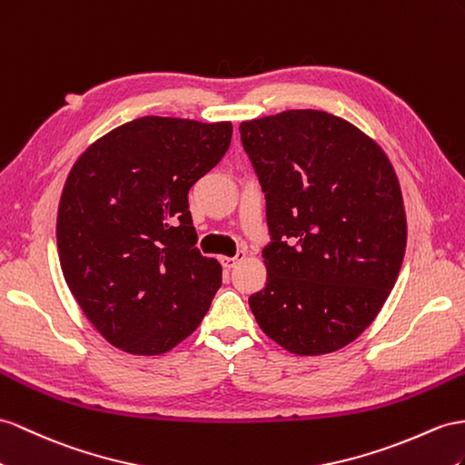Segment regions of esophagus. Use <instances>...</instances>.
<instances>
[{"instance_id":"34e87169","label":"esophagus","mask_w":465,"mask_h":465,"mask_svg":"<svg viewBox=\"0 0 465 465\" xmlns=\"http://www.w3.org/2000/svg\"><path fill=\"white\" fill-rule=\"evenodd\" d=\"M247 257V253L245 252H237V255L235 257H222L220 261H222V265L225 267V269H233L237 263H240V261H243Z\"/></svg>"}]
</instances>
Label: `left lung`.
<instances>
[{
	"instance_id": "obj_1",
	"label": "left lung",
	"mask_w": 465,
	"mask_h": 465,
	"mask_svg": "<svg viewBox=\"0 0 465 465\" xmlns=\"http://www.w3.org/2000/svg\"><path fill=\"white\" fill-rule=\"evenodd\" d=\"M267 200L265 289L249 296L259 328L294 355L346 348L395 287L407 213L395 169L360 127L320 110L240 125Z\"/></svg>"
}]
</instances>
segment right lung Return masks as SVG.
Listing matches in <instances>:
<instances>
[{
  "label": "right lung",
  "mask_w": 465,
  "mask_h": 465,
  "mask_svg": "<svg viewBox=\"0 0 465 465\" xmlns=\"http://www.w3.org/2000/svg\"><path fill=\"white\" fill-rule=\"evenodd\" d=\"M232 122L147 115L112 129L70 169L56 216L63 275L112 346L161 355L186 340L222 284L200 255L188 190L220 163Z\"/></svg>",
  "instance_id": "obj_1"
}]
</instances>
